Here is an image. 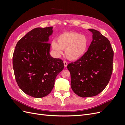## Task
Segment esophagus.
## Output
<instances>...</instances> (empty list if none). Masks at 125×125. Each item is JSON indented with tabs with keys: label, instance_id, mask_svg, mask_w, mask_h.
I'll return each instance as SVG.
<instances>
[{
	"label": "esophagus",
	"instance_id": "obj_1",
	"mask_svg": "<svg viewBox=\"0 0 125 125\" xmlns=\"http://www.w3.org/2000/svg\"><path fill=\"white\" fill-rule=\"evenodd\" d=\"M63 64H64V66H65V67H66L67 66V62H66V61L63 62Z\"/></svg>",
	"mask_w": 125,
	"mask_h": 125
}]
</instances>
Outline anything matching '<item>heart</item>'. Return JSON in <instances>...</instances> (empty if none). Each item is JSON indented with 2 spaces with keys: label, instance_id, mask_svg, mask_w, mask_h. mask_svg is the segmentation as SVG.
<instances>
[{
  "label": "heart",
  "instance_id": "heart-1",
  "mask_svg": "<svg viewBox=\"0 0 125 125\" xmlns=\"http://www.w3.org/2000/svg\"><path fill=\"white\" fill-rule=\"evenodd\" d=\"M58 42L54 41L52 47L58 55L65 50L67 58L73 61L82 58L88 50L89 41L84 35L74 32H67L60 34L57 37Z\"/></svg>",
  "mask_w": 125,
  "mask_h": 125
}]
</instances>
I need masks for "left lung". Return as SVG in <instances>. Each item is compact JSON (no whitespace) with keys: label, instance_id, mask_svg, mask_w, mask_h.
Masks as SVG:
<instances>
[{"label":"left lung","instance_id":"obj_1","mask_svg":"<svg viewBox=\"0 0 125 125\" xmlns=\"http://www.w3.org/2000/svg\"><path fill=\"white\" fill-rule=\"evenodd\" d=\"M93 40L82 58L67 66L71 87L78 96H96L107 86L113 71L114 51L110 42L97 30L89 29Z\"/></svg>","mask_w":125,"mask_h":125}]
</instances>
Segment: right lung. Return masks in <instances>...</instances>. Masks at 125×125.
Returning <instances> with one entry per match:
<instances>
[{
	"mask_svg": "<svg viewBox=\"0 0 125 125\" xmlns=\"http://www.w3.org/2000/svg\"><path fill=\"white\" fill-rule=\"evenodd\" d=\"M52 27L37 28L18 42L13 54L15 78L19 88L33 97H43L53 89L56 77L62 71V60L50 54L49 36Z\"/></svg>",
	"mask_w": 125,
	"mask_h": 125,
	"instance_id": "right-lung-1",
	"label": "right lung"
}]
</instances>
